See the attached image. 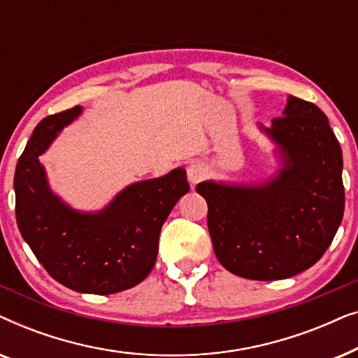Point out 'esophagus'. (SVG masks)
Instances as JSON below:
<instances>
[{
  "instance_id": "1",
  "label": "esophagus",
  "mask_w": 358,
  "mask_h": 358,
  "mask_svg": "<svg viewBox=\"0 0 358 358\" xmlns=\"http://www.w3.org/2000/svg\"><path fill=\"white\" fill-rule=\"evenodd\" d=\"M208 169L207 166H205L203 163H200V161H195V163H190V166L187 168V179L189 182L195 185L199 184L200 180L205 179V176H207Z\"/></svg>"
}]
</instances>
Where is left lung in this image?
I'll return each instance as SVG.
<instances>
[{"label": "left lung", "instance_id": "1", "mask_svg": "<svg viewBox=\"0 0 358 358\" xmlns=\"http://www.w3.org/2000/svg\"><path fill=\"white\" fill-rule=\"evenodd\" d=\"M277 171L251 182L203 180L215 256L234 275L280 280L320 261L344 217L342 150L320 107L287 97L282 117L257 125Z\"/></svg>", "mask_w": 358, "mask_h": 358}]
</instances>
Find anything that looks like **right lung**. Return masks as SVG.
<instances>
[{"label":"right lung","mask_w":358,"mask_h":358,"mask_svg":"<svg viewBox=\"0 0 358 358\" xmlns=\"http://www.w3.org/2000/svg\"><path fill=\"white\" fill-rule=\"evenodd\" d=\"M83 114L76 106L36 127L14 173L16 222L45 271L71 290L110 295L143 282L158 257L163 223L189 192L184 168L131 182L99 210L73 208L48 182L41 156Z\"/></svg>","instance_id":"right-lung-1"}]
</instances>
